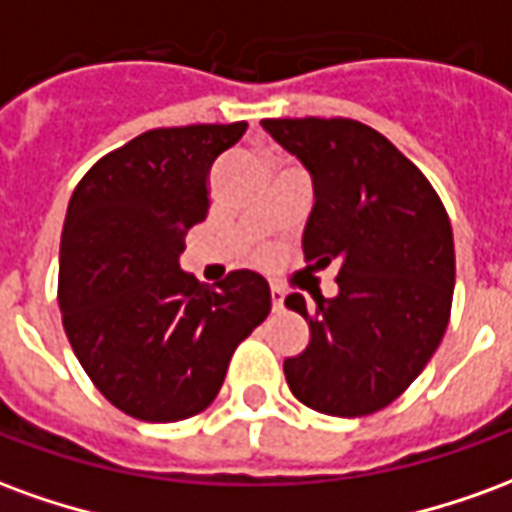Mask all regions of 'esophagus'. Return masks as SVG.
Here are the masks:
<instances>
[{"mask_svg":"<svg viewBox=\"0 0 512 512\" xmlns=\"http://www.w3.org/2000/svg\"><path fill=\"white\" fill-rule=\"evenodd\" d=\"M271 307H274V310H282V307H285V290L277 288V285H271Z\"/></svg>","mask_w":512,"mask_h":512,"instance_id":"esophagus-1","label":"esophagus"}]
</instances>
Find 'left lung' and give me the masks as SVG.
I'll return each mask as SVG.
<instances>
[{"mask_svg": "<svg viewBox=\"0 0 512 512\" xmlns=\"http://www.w3.org/2000/svg\"><path fill=\"white\" fill-rule=\"evenodd\" d=\"M312 178L304 257L340 266L337 296L285 307L310 345L285 359L304 406L332 417L386 408L425 370L447 332L455 288L450 216L428 178L376 128L345 117L263 120Z\"/></svg>", "mask_w": 512, "mask_h": 512, "instance_id": "8db88e82", "label": "left lung"}]
</instances>
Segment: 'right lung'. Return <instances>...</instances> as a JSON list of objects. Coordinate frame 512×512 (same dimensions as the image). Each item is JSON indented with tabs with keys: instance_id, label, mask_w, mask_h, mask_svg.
I'll use <instances>...</instances> for the list:
<instances>
[{
	"instance_id": "right-lung-1",
	"label": "right lung",
	"mask_w": 512,
	"mask_h": 512,
	"mask_svg": "<svg viewBox=\"0 0 512 512\" xmlns=\"http://www.w3.org/2000/svg\"><path fill=\"white\" fill-rule=\"evenodd\" d=\"M246 123L153 128L79 180L60 244L62 326L98 392L145 422L200 414L233 351L271 310L268 282L230 271L208 288L180 268L208 216V175Z\"/></svg>"
}]
</instances>
